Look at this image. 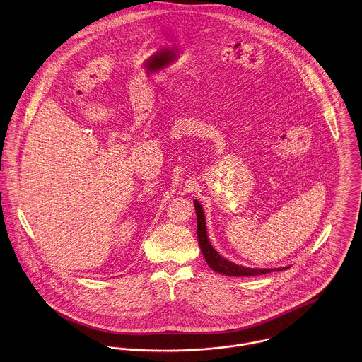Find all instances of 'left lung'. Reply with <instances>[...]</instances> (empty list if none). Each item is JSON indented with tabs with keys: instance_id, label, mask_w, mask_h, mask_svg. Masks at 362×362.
<instances>
[{
	"instance_id": "obj_1",
	"label": "left lung",
	"mask_w": 362,
	"mask_h": 362,
	"mask_svg": "<svg viewBox=\"0 0 362 362\" xmlns=\"http://www.w3.org/2000/svg\"><path fill=\"white\" fill-rule=\"evenodd\" d=\"M194 209H196V216H197V238H199V246L200 250L204 256V260L207 262L209 267L213 272H217L224 276H231V277H252V276H260V274H267L272 273L273 270H286L283 269H250V267H243V266H237L224 257H221L210 245L207 233H206V220L203 214V209L197 200H194Z\"/></svg>"
}]
</instances>
